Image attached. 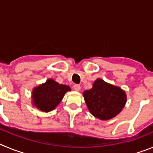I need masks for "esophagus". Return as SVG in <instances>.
<instances>
[{
  "mask_svg": "<svg viewBox=\"0 0 153 153\" xmlns=\"http://www.w3.org/2000/svg\"><path fill=\"white\" fill-rule=\"evenodd\" d=\"M74 89L76 91H79L80 90V86L79 84H75L74 86Z\"/></svg>",
  "mask_w": 153,
  "mask_h": 153,
  "instance_id": "1",
  "label": "esophagus"
}]
</instances>
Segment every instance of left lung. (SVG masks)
Here are the masks:
<instances>
[{
  "label": "left lung",
  "mask_w": 153,
  "mask_h": 153,
  "mask_svg": "<svg viewBox=\"0 0 153 153\" xmlns=\"http://www.w3.org/2000/svg\"><path fill=\"white\" fill-rule=\"evenodd\" d=\"M83 97L90 113L101 120L116 117L126 102L124 90L100 78L93 83V88L83 92Z\"/></svg>",
  "instance_id": "left-lung-1"
}]
</instances>
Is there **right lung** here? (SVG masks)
I'll list each match as a JSON object with an SVG mask.
<instances>
[{
  "label": "right lung",
  "mask_w": 153,
  "mask_h": 153,
  "mask_svg": "<svg viewBox=\"0 0 153 153\" xmlns=\"http://www.w3.org/2000/svg\"><path fill=\"white\" fill-rule=\"evenodd\" d=\"M70 86L60 84L52 79L39 85L32 91L33 104L43 112H50L61 102L65 93L70 91Z\"/></svg>",
  "instance_id": "right-lung-1"
}]
</instances>
